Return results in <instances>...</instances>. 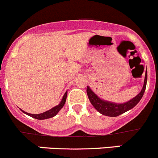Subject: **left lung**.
Instances as JSON below:
<instances>
[{"label":"left lung","mask_w":158,"mask_h":158,"mask_svg":"<svg viewBox=\"0 0 158 158\" xmlns=\"http://www.w3.org/2000/svg\"><path fill=\"white\" fill-rule=\"evenodd\" d=\"M147 79L148 74L147 69L145 73V77H144V82L143 88L141 89V92L138 95L131 99L130 101L127 102L122 103V104H117V103L105 101V100L101 99L96 94L94 93L92 89L87 86V95H88L89 99L90 102L92 103V106H94L95 109L100 112L101 114H104L106 116H110V117H116L120 114H123L125 111L131 109L132 108L135 107L137 104L140 102V100L142 98L143 95L144 93V91L146 89V85H147Z\"/></svg>","instance_id":"8db88e82"}]
</instances>
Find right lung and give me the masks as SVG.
<instances>
[{
  "label": "right lung",
  "instance_id": "add662e5",
  "mask_svg": "<svg viewBox=\"0 0 158 158\" xmlns=\"http://www.w3.org/2000/svg\"><path fill=\"white\" fill-rule=\"evenodd\" d=\"M66 96H67V92H66V93L64 94L63 98H62V101L60 102V103L58 105V106L52 108V109H49V111H45V112L41 113V114H30V113H27L26 112V111H23L22 109L20 110H21L23 113H25V114H28V115L30 116V117H33L34 118L38 119V120H44V119L50 118H52L55 115H56L57 113L60 111V110L63 107V106H64L65 103H66Z\"/></svg>",
  "mask_w": 158,
  "mask_h": 158
}]
</instances>
